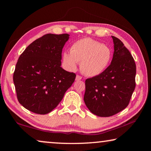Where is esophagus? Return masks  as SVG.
Wrapping results in <instances>:
<instances>
[{
  "label": "esophagus",
  "instance_id": "1",
  "mask_svg": "<svg viewBox=\"0 0 151 151\" xmlns=\"http://www.w3.org/2000/svg\"><path fill=\"white\" fill-rule=\"evenodd\" d=\"M82 79V76L80 75H76V81H81Z\"/></svg>",
  "mask_w": 151,
  "mask_h": 151
}]
</instances>
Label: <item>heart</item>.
<instances>
[{"label":"heart","instance_id":"heart-1","mask_svg":"<svg viewBox=\"0 0 151 151\" xmlns=\"http://www.w3.org/2000/svg\"><path fill=\"white\" fill-rule=\"evenodd\" d=\"M112 52L109 47L91 38L77 40L70 47V52L63 54V61L65 68L74 70L81 63L82 73L88 76L100 75L111 62Z\"/></svg>","mask_w":151,"mask_h":151}]
</instances>
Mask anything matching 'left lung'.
Instances as JSON below:
<instances>
[{
    "instance_id": "8db88e82",
    "label": "left lung",
    "mask_w": 151,
    "mask_h": 151,
    "mask_svg": "<svg viewBox=\"0 0 151 151\" xmlns=\"http://www.w3.org/2000/svg\"><path fill=\"white\" fill-rule=\"evenodd\" d=\"M113 57L100 75L85 81L84 101L92 113L108 117L129 105L136 83V64L121 40L112 36Z\"/></svg>"
}]
</instances>
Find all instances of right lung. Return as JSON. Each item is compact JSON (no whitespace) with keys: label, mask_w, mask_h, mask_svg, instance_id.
Returning a JSON list of instances; mask_svg holds the SVG:
<instances>
[{"label":"right lung","mask_w":151,"mask_h":151,"mask_svg":"<svg viewBox=\"0 0 151 151\" xmlns=\"http://www.w3.org/2000/svg\"><path fill=\"white\" fill-rule=\"evenodd\" d=\"M69 35L47 34L29 45L13 74L18 101L35 113H49L62 101L75 73L61 67L62 50Z\"/></svg>","instance_id":"obj_1"}]
</instances>
